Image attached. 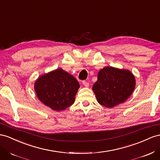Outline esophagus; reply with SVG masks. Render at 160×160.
Returning a JSON list of instances; mask_svg holds the SVG:
<instances>
[{
  "instance_id": "34e87169",
  "label": "esophagus",
  "mask_w": 160,
  "mask_h": 160,
  "mask_svg": "<svg viewBox=\"0 0 160 160\" xmlns=\"http://www.w3.org/2000/svg\"><path fill=\"white\" fill-rule=\"evenodd\" d=\"M82 83H83V85L85 86V87H86V88H88L89 85V83H88V82L85 81H83V82H82Z\"/></svg>"
}]
</instances>
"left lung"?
<instances>
[{"label": "left lung", "instance_id": "left-lung-1", "mask_svg": "<svg viewBox=\"0 0 160 160\" xmlns=\"http://www.w3.org/2000/svg\"><path fill=\"white\" fill-rule=\"evenodd\" d=\"M135 85V76L129 70L105 67L99 71L92 90L100 104L111 108L126 101Z\"/></svg>", "mask_w": 160, "mask_h": 160}]
</instances>
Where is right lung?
Returning <instances> with one entry per match:
<instances>
[{"instance_id": "1", "label": "right lung", "mask_w": 160, "mask_h": 160, "mask_svg": "<svg viewBox=\"0 0 160 160\" xmlns=\"http://www.w3.org/2000/svg\"><path fill=\"white\" fill-rule=\"evenodd\" d=\"M79 88L75 77L61 68L40 75L34 83V89L40 101L58 112L73 104Z\"/></svg>"}]
</instances>
